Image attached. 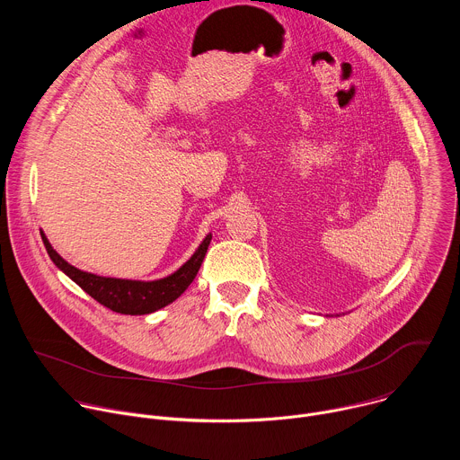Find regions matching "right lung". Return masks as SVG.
Segmentation results:
<instances>
[{
  "label": "right lung",
  "mask_w": 460,
  "mask_h": 460,
  "mask_svg": "<svg viewBox=\"0 0 460 460\" xmlns=\"http://www.w3.org/2000/svg\"><path fill=\"white\" fill-rule=\"evenodd\" d=\"M41 240L45 243V249L54 264L73 279L87 295H91L96 302L109 307L111 311L121 313V314H147L156 309L165 307L172 300H176L194 280L196 273H199L204 256L208 252V247L211 243V234L206 236V240L196 249V252L190 256L189 261L167 279L155 280V282H137V280H121V279H105L98 275H91L85 271L76 270L69 261H65L49 243L47 236L41 233Z\"/></svg>",
  "instance_id": "obj_1"
}]
</instances>
